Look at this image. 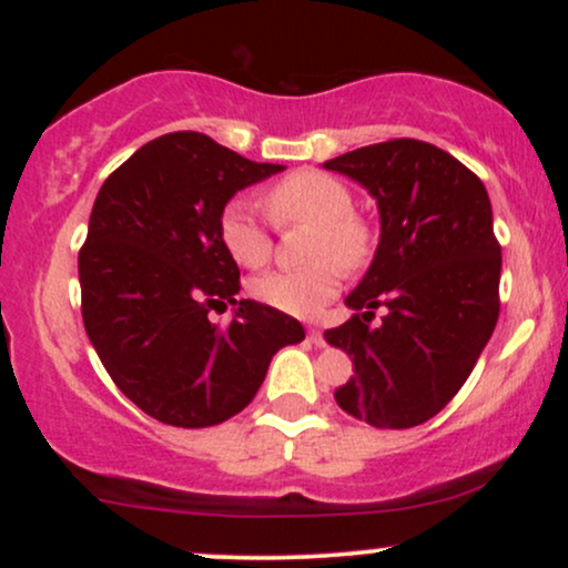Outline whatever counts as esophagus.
I'll list each match as a JSON object with an SVG mask.
<instances>
[{
  "label": "esophagus",
  "mask_w": 568,
  "mask_h": 568,
  "mask_svg": "<svg viewBox=\"0 0 568 568\" xmlns=\"http://www.w3.org/2000/svg\"><path fill=\"white\" fill-rule=\"evenodd\" d=\"M306 336H310V342L315 344V347H323V344H325V338H323V331H317V328H310V331H306Z\"/></svg>",
  "instance_id": "obj_1"
}]
</instances>
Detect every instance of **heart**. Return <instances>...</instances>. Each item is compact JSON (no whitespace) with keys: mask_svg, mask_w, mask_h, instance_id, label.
<instances>
[{"mask_svg":"<svg viewBox=\"0 0 568 568\" xmlns=\"http://www.w3.org/2000/svg\"><path fill=\"white\" fill-rule=\"evenodd\" d=\"M266 207L277 224H310L312 258L304 270L270 272L251 283L258 302L293 317H315L334 302L342 288V270H361L374 251V232L366 219L352 211L349 186L323 171H296L264 194ZM219 237L226 253L245 270H258L272 256V234L243 200L226 202L219 219Z\"/></svg>","mask_w":568,"mask_h":568,"instance_id":"heart-1","label":"heart"}]
</instances>
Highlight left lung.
Returning a JSON list of instances; mask_svg holds the SVG:
<instances>
[{"mask_svg": "<svg viewBox=\"0 0 568 568\" xmlns=\"http://www.w3.org/2000/svg\"><path fill=\"white\" fill-rule=\"evenodd\" d=\"M379 207V245L352 317L325 331L355 376L336 403L355 419L406 429L433 419L467 382L499 317L501 251L484 181L433 143L395 139L325 162ZM382 305L385 317L371 326Z\"/></svg>", "mask_w": 568, "mask_h": 568, "instance_id": "left-lung-1", "label": "left lung"}]
</instances>
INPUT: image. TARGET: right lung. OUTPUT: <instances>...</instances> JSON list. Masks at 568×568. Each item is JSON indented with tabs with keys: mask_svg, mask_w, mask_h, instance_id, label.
<instances>
[{
	"mask_svg": "<svg viewBox=\"0 0 568 568\" xmlns=\"http://www.w3.org/2000/svg\"><path fill=\"white\" fill-rule=\"evenodd\" d=\"M280 171L181 130L143 143L98 192L80 251L84 331L116 387L162 425L240 414L275 352L304 338L291 315L237 298V262L219 237L226 202ZM230 303L226 329L206 321Z\"/></svg>",
	"mask_w": 568,
	"mask_h": 568,
	"instance_id": "obj_1",
	"label": "right lung"
}]
</instances>
